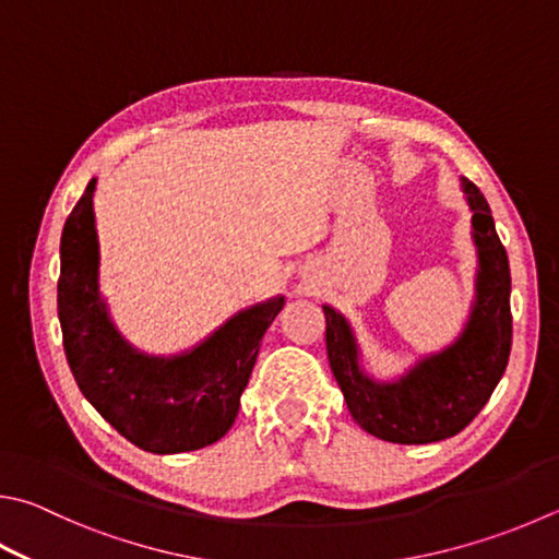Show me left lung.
Listing matches in <instances>:
<instances>
[{"label": "left lung", "mask_w": 559, "mask_h": 559, "mask_svg": "<svg viewBox=\"0 0 559 559\" xmlns=\"http://www.w3.org/2000/svg\"><path fill=\"white\" fill-rule=\"evenodd\" d=\"M462 190L472 210L479 271L469 322L448 349L420 359L401 379L373 381L359 367L349 322L334 308L322 306L328 359L352 418L385 442L428 444L462 432L491 399L509 364L513 340L509 257L481 190L466 178Z\"/></svg>", "instance_id": "8db88e82"}]
</instances>
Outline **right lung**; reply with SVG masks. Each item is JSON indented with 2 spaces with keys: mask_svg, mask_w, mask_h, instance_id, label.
Here are the masks:
<instances>
[{
  "mask_svg": "<svg viewBox=\"0 0 559 559\" xmlns=\"http://www.w3.org/2000/svg\"><path fill=\"white\" fill-rule=\"evenodd\" d=\"M95 182H87L60 237L58 318L70 371L95 411L136 448L154 454L207 448L235 423L263 334L286 298L237 312L176 357L136 352L99 296Z\"/></svg>",
  "mask_w": 559,
  "mask_h": 559,
  "instance_id": "right-lung-1",
  "label": "right lung"
}]
</instances>
